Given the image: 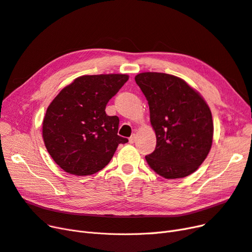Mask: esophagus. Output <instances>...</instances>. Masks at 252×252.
<instances>
[{
	"instance_id": "obj_1",
	"label": "esophagus",
	"mask_w": 252,
	"mask_h": 252,
	"mask_svg": "<svg viewBox=\"0 0 252 252\" xmlns=\"http://www.w3.org/2000/svg\"><path fill=\"white\" fill-rule=\"evenodd\" d=\"M128 141H129V143H134L136 141V135L133 134L131 137H129L128 138Z\"/></svg>"
}]
</instances>
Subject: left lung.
Masks as SVG:
<instances>
[{
    "mask_svg": "<svg viewBox=\"0 0 252 252\" xmlns=\"http://www.w3.org/2000/svg\"><path fill=\"white\" fill-rule=\"evenodd\" d=\"M150 106L156 150L147 164L165 179H181L198 169L213 142L211 110L197 91L184 80L162 72L135 77Z\"/></svg>",
    "mask_w": 252,
    "mask_h": 252,
    "instance_id": "obj_1",
    "label": "left lung"
}]
</instances>
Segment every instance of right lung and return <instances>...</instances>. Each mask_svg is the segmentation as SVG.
Here are the masks:
<instances>
[{
    "mask_svg": "<svg viewBox=\"0 0 252 252\" xmlns=\"http://www.w3.org/2000/svg\"><path fill=\"white\" fill-rule=\"evenodd\" d=\"M128 80L127 74L82 76L64 87L46 110L42 137L56 164L67 173L101 170L126 138L117 135L119 118L106 106Z\"/></svg>",
    "mask_w": 252,
    "mask_h": 252,
    "instance_id": "obj_1",
    "label": "right lung"
}]
</instances>
